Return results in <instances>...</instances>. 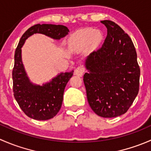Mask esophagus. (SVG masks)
I'll list each match as a JSON object with an SVG mask.
<instances>
[{
	"mask_svg": "<svg viewBox=\"0 0 151 151\" xmlns=\"http://www.w3.org/2000/svg\"><path fill=\"white\" fill-rule=\"evenodd\" d=\"M85 72V68L83 66H78L74 71V74L75 75L79 76V77H82Z\"/></svg>",
	"mask_w": 151,
	"mask_h": 151,
	"instance_id": "obj_1",
	"label": "esophagus"
}]
</instances>
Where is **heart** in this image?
<instances>
[{"label": "heart", "instance_id": "heart-1", "mask_svg": "<svg viewBox=\"0 0 151 151\" xmlns=\"http://www.w3.org/2000/svg\"><path fill=\"white\" fill-rule=\"evenodd\" d=\"M102 40V35L94 29L88 28L76 33L71 39V47L74 50H79L88 46L97 47Z\"/></svg>", "mask_w": 151, "mask_h": 151}]
</instances>
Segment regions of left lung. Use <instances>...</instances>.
Instances as JSON below:
<instances>
[{"label":"left lung","instance_id":"1","mask_svg":"<svg viewBox=\"0 0 151 151\" xmlns=\"http://www.w3.org/2000/svg\"><path fill=\"white\" fill-rule=\"evenodd\" d=\"M101 22L107 36L101 48L87 57L83 77L88 104L103 118L126 113L139 92L140 69L132 39L116 23Z\"/></svg>","mask_w":151,"mask_h":151}]
</instances>
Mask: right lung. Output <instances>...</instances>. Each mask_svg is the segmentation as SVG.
Segmentation results:
<instances>
[{
	"label": "right lung",
	"instance_id": "right-lung-1",
	"mask_svg": "<svg viewBox=\"0 0 151 151\" xmlns=\"http://www.w3.org/2000/svg\"><path fill=\"white\" fill-rule=\"evenodd\" d=\"M68 32L69 30L64 25L37 24L28 28L19 40L15 50L14 66L12 71L14 96L29 118L46 121L57 115L61 107L65 87L74 71L60 73L42 85L33 84L29 80L22 64L21 48L25 40L34 33H42L59 40L65 37Z\"/></svg>",
	"mask_w": 151,
	"mask_h": 151
}]
</instances>
